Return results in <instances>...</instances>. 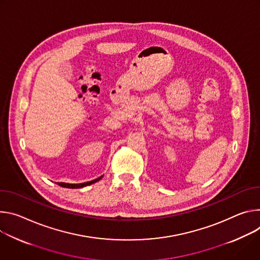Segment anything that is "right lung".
<instances>
[{
  "label": "right lung",
  "instance_id": "obj_1",
  "mask_svg": "<svg viewBox=\"0 0 260 260\" xmlns=\"http://www.w3.org/2000/svg\"><path fill=\"white\" fill-rule=\"evenodd\" d=\"M102 177L96 179V180H93L91 182H86V183H81V184H67V183H57V185L61 186V187H64V188H72V189H76V188H82V187H85L88 185H92L94 183H96L97 181H99Z\"/></svg>",
  "mask_w": 260,
  "mask_h": 260
}]
</instances>
